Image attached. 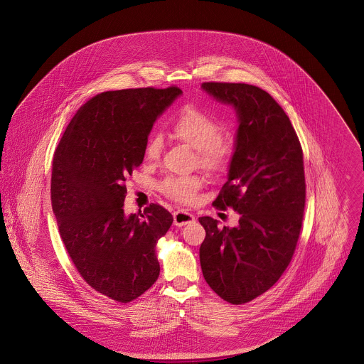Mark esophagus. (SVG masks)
Returning <instances> with one entry per match:
<instances>
[{
    "label": "esophagus",
    "instance_id": "1",
    "mask_svg": "<svg viewBox=\"0 0 364 364\" xmlns=\"http://www.w3.org/2000/svg\"><path fill=\"white\" fill-rule=\"evenodd\" d=\"M196 218L192 213L186 211V210H176L173 213V224L176 227H183V225H188V224H192L195 223Z\"/></svg>",
    "mask_w": 364,
    "mask_h": 364
}]
</instances>
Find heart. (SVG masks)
<instances>
[{
  "label": "heart",
  "mask_w": 364,
  "mask_h": 364,
  "mask_svg": "<svg viewBox=\"0 0 364 364\" xmlns=\"http://www.w3.org/2000/svg\"><path fill=\"white\" fill-rule=\"evenodd\" d=\"M218 122L206 112L186 106L172 123V136L191 146L198 153V161L208 172L221 171L232 154V141L230 137L220 134ZM162 151V139L159 134L150 137L146 146V158L156 161ZM203 181L199 176H168L161 183V191L169 199L181 203H189L195 199L196 192L202 188Z\"/></svg>",
  "instance_id": "b5f03b06"
}]
</instances>
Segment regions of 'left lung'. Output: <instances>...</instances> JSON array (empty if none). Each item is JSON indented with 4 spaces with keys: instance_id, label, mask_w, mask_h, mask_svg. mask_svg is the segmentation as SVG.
Instances as JSON below:
<instances>
[{
    "instance_id": "left-lung-1",
    "label": "left lung",
    "mask_w": 364,
    "mask_h": 364,
    "mask_svg": "<svg viewBox=\"0 0 364 364\" xmlns=\"http://www.w3.org/2000/svg\"><path fill=\"white\" fill-rule=\"evenodd\" d=\"M202 90L237 114L228 181L213 205L232 208L240 220L220 228L199 218L200 264L214 293L244 304L269 290L294 254L306 205L303 150L283 107L259 87L205 82Z\"/></svg>"
}]
</instances>
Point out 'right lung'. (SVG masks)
Masks as SVG:
<instances>
[{
    "label": "right lung",
    "mask_w": 364,
    "mask_h": 364,
    "mask_svg": "<svg viewBox=\"0 0 364 364\" xmlns=\"http://www.w3.org/2000/svg\"><path fill=\"white\" fill-rule=\"evenodd\" d=\"M181 95L176 87L102 92L77 110L54 153L52 208L65 250L82 279L119 303L159 276L156 242L173 217L154 203L127 215L124 181L143 162L156 117Z\"/></svg>",
    "instance_id": "add662e5"
}]
</instances>
